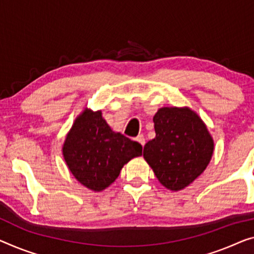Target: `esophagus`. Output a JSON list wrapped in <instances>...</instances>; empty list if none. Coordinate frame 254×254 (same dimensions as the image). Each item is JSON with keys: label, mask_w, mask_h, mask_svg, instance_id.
Returning <instances> with one entry per match:
<instances>
[{"label": "esophagus", "mask_w": 254, "mask_h": 254, "mask_svg": "<svg viewBox=\"0 0 254 254\" xmlns=\"http://www.w3.org/2000/svg\"><path fill=\"white\" fill-rule=\"evenodd\" d=\"M135 141H138V142L140 143V145H141L142 147L145 146V142H146V141H145V137H143L142 134H139L138 137L135 138Z\"/></svg>", "instance_id": "esophagus-1"}]
</instances>
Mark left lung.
<instances>
[{"instance_id":"obj_1","label":"left lung","mask_w":254,"mask_h":254,"mask_svg":"<svg viewBox=\"0 0 254 254\" xmlns=\"http://www.w3.org/2000/svg\"><path fill=\"white\" fill-rule=\"evenodd\" d=\"M153 121L156 137L143 147V158L165 188L181 190L209 165L213 138L197 113L189 107H162Z\"/></svg>"}]
</instances>
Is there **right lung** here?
I'll return each mask as SVG.
<instances>
[{
  "label": "right lung",
  "instance_id": "1",
  "mask_svg": "<svg viewBox=\"0 0 254 254\" xmlns=\"http://www.w3.org/2000/svg\"><path fill=\"white\" fill-rule=\"evenodd\" d=\"M62 149L71 175L93 191L108 188L124 164L142 155L139 142L113 131L101 111L90 108L83 109L75 119Z\"/></svg>",
  "mask_w": 254,
  "mask_h": 254
}]
</instances>
